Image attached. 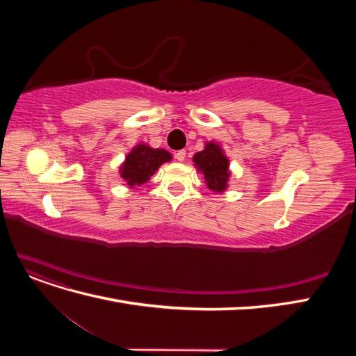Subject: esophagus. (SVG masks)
<instances>
[{"label":"esophagus","instance_id":"34e87169","mask_svg":"<svg viewBox=\"0 0 356 356\" xmlns=\"http://www.w3.org/2000/svg\"><path fill=\"white\" fill-rule=\"evenodd\" d=\"M175 159L178 161H184L186 160V149H179V152L175 153Z\"/></svg>","mask_w":356,"mask_h":356}]
</instances>
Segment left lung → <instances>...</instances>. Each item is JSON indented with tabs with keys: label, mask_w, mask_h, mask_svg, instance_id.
<instances>
[{
	"label": "left lung",
	"mask_w": 356,
	"mask_h": 356,
	"mask_svg": "<svg viewBox=\"0 0 356 356\" xmlns=\"http://www.w3.org/2000/svg\"><path fill=\"white\" fill-rule=\"evenodd\" d=\"M193 163L204 178V184L213 193H224L232 177L230 160L220 144L209 141L202 152L193 156Z\"/></svg>",
	"instance_id": "8db88e82"
}]
</instances>
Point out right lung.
<instances>
[{"mask_svg": "<svg viewBox=\"0 0 356 356\" xmlns=\"http://www.w3.org/2000/svg\"><path fill=\"white\" fill-rule=\"evenodd\" d=\"M170 160L172 154L165 148H153L147 144H138L126 156L118 174L129 188H135L145 184L161 165L168 163Z\"/></svg>", "mask_w": 356, "mask_h": 356, "instance_id": "right-lung-1", "label": "right lung"}]
</instances>
